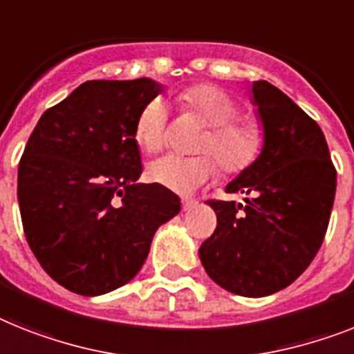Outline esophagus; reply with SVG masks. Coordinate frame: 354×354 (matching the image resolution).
Listing matches in <instances>:
<instances>
[{
	"instance_id": "obj_1",
	"label": "esophagus",
	"mask_w": 354,
	"mask_h": 354,
	"mask_svg": "<svg viewBox=\"0 0 354 354\" xmlns=\"http://www.w3.org/2000/svg\"><path fill=\"white\" fill-rule=\"evenodd\" d=\"M180 203H183V209H184V212H189V209L194 208L195 204H197V201H194V198L184 197L183 201H180Z\"/></svg>"
}]
</instances>
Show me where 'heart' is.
<instances>
[{
    "instance_id": "1",
    "label": "heart",
    "mask_w": 354,
    "mask_h": 354,
    "mask_svg": "<svg viewBox=\"0 0 354 354\" xmlns=\"http://www.w3.org/2000/svg\"><path fill=\"white\" fill-rule=\"evenodd\" d=\"M175 103L183 113L206 128L197 142L203 156H166L150 165V179L177 194H192L218 174V160L226 174H241L253 166L264 150V130L253 118H239L241 104L213 84L198 83L180 90ZM137 142L150 153L168 145V112L160 101H151L136 122Z\"/></svg>"
}]
</instances>
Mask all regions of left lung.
Returning a JSON list of instances; mask_svg holds the SVG:
<instances>
[{
  "instance_id": "obj_1",
  "label": "left lung",
  "mask_w": 354,
  "mask_h": 354,
  "mask_svg": "<svg viewBox=\"0 0 354 354\" xmlns=\"http://www.w3.org/2000/svg\"><path fill=\"white\" fill-rule=\"evenodd\" d=\"M264 150L226 186L246 204L206 201L217 227L198 257L213 282L242 297H266L302 275L322 246L337 170L317 121L268 81L253 83Z\"/></svg>"
}]
</instances>
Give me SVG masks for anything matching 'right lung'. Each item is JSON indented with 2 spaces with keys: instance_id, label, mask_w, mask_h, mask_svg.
<instances>
[{
  "instance_id": "obj_1",
  "label": "right lung",
  "mask_w": 354,
  "mask_h": 354,
  "mask_svg": "<svg viewBox=\"0 0 354 354\" xmlns=\"http://www.w3.org/2000/svg\"><path fill=\"white\" fill-rule=\"evenodd\" d=\"M160 92L151 79L86 81L48 108L17 168L32 253L72 293L95 297L139 273L153 233L180 212L160 184H139L136 122Z\"/></svg>"
}]
</instances>
